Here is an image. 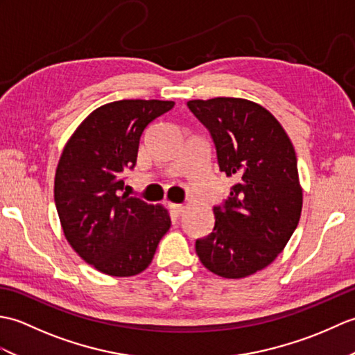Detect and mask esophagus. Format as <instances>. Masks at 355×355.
Wrapping results in <instances>:
<instances>
[{
	"label": "esophagus",
	"mask_w": 355,
	"mask_h": 355,
	"mask_svg": "<svg viewBox=\"0 0 355 355\" xmlns=\"http://www.w3.org/2000/svg\"><path fill=\"white\" fill-rule=\"evenodd\" d=\"M169 209L172 210V214L173 215H175V216H180V215H182L183 212H184V206L183 205H173V202H171V205H169Z\"/></svg>",
	"instance_id": "esophagus-1"
}]
</instances>
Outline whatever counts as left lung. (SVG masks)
Masks as SVG:
<instances>
[{"mask_svg":"<svg viewBox=\"0 0 355 355\" xmlns=\"http://www.w3.org/2000/svg\"><path fill=\"white\" fill-rule=\"evenodd\" d=\"M187 107L212 135L218 166L235 184L215 227L195 244L212 273L241 279L266 268L296 230L302 186L293 143L262 105L241 97L189 101Z\"/></svg>","mask_w":355,"mask_h":355,"instance_id":"1","label":"left lung"}]
</instances>
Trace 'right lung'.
<instances>
[{
	"mask_svg": "<svg viewBox=\"0 0 355 355\" xmlns=\"http://www.w3.org/2000/svg\"><path fill=\"white\" fill-rule=\"evenodd\" d=\"M172 101L102 105L67 141L55 175V202L65 239L101 273H141L171 227L168 209L123 192V175L137 162L146 126L173 108Z\"/></svg>",
	"mask_w": 355,
	"mask_h": 355,
	"instance_id": "right-lung-1",
	"label": "right lung"
}]
</instances>
